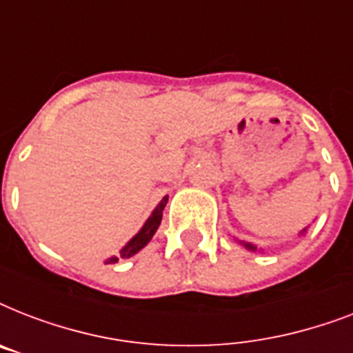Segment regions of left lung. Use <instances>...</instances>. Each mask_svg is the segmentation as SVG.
I'll list each match as a JSON object with an SVG mask.
<instances>
[{
    "instance_id": "1",
    "label": "left lung",
    "mask_w": 353,
    "mask_h": 353,
    "mask_svg": "<svg viewBox=\"0 0 353 353\" xmlns=\"http://www.w3.org/2000/svg\"><path fill=\"white\" fill-rule=\"evenodd\" d=\"M304 231H306V229H304ZM304 231H302V232H304ZM245 247H247V249H252V251H254V249H256V247H252L251 243H245Z\"/></svg>"
}]
</instances>
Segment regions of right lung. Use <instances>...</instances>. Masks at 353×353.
I'll return each instance as SVG.
<instances>
[{"label":"right lung","mask_w":353,"mask_h":353,"mask_svg":"<svg viewBox=\"0 0 353 353\" xmlns=\"http://www.w3.org/2000/svg\"><path fill=\"white\" fill-rule=\"evenodd\" d=\"M166 201H168V196H165V198L161 199V203L155 207V210L152 212V216L148 218V221L144 223L143 229L139 231V234L133 236L132 240L128 241L126 247H124V249L121 251L122 258L133 256L135 252L141 251V249H143V247L146 245L150 240H152V236L155 234V231H157V227H159L161 220H163V210H165ZM117 260L119 258H110V260H108V263H115Z\"/></svg>","instance_id":"1"}]
</instances>
